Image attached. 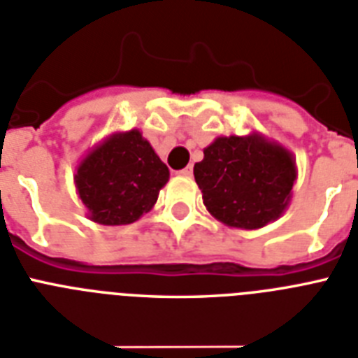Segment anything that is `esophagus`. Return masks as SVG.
<instances>
[{"mask_svg": "<svg viewBox=\"0 0 358 358\" xmlns=\"http://www.w3.org/2000/svg\"><path fill=\"white\" fill-rule=\"evenodd\" d=\"M180 174H182V176H187V178H191V176H193V165H187L185 169L180 171Z\"/></svg>", "mask_w": 358, "mask_h": 358, "instance_id": "esophagus-1", "label": "esophagus"}]
</instances>
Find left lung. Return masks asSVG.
Wrapping results in <instances>:
<instances>
[{
	"mask_svg": "<svg viewBox=\"0 0 358 358\" xmlns=\"http://www.w3.org/2000/svg\"><path fill=\"white\" fill-rule=\"evenodd\" d=\"M193 173L215 219L229 228L257 229L287 209L298 171L289 150L254 132L217 138Z\"/></svg>",
	"mask_w": 358,
	"mask_h": 358,
	"instance_id": "8db88e82",
	"label": "left lung"
}]
</instances>
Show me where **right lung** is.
I'll use <instances>...</instances> for the list:
<instances>
[{
	"mask_svg": "<svg viewBox=\"0 0 358 358\" xmlns=\"http://www.w3.org/2000/svg\"><path fill=\"white\" fill-rule=\"evenodd\" d=\"M167 180V165L134 129L112 134L90 150L77 167L75 187L90 220L123 226L149 213Z\"/></svg>",
	"mask_w": 358,
	"mask_h": 358,
	"instance_id": "right-lung-1",
	"label": "right lung"
}]
</instances>
